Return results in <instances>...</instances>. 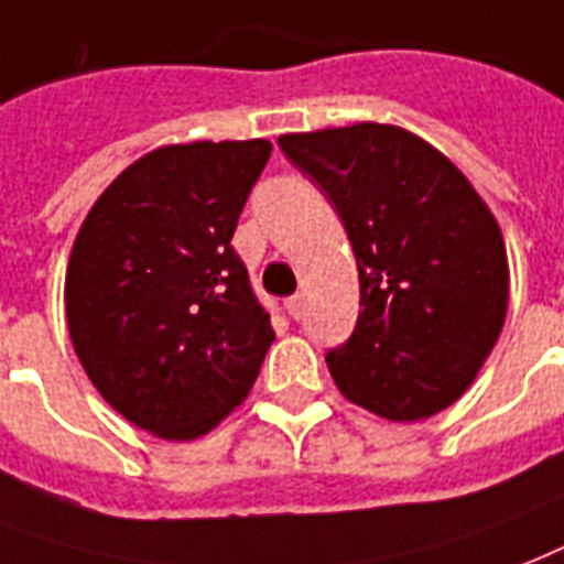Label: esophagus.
<instances>
[{"label": "esophagus", "instance_id": "1", "mask_svg": "<svg viewBox=\"0 0 564 564\" xmlns=\"http://www.w3.org/2000/svg\"><path fill=\"white\" fill-rule=\"evenodd\" d=\"M286 311H290L292 319H301V311H304V295H292V299H286Z\"/></svg>", "mask_w": 564, "mask_h": 564}]
</instances>
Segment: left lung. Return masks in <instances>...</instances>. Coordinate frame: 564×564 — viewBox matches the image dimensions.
I'll use <instances>...</instances> for the list:
<instances>
[{
    "mask_svg": "<svg viewBox=\"0 0 564 564\" xmlns=\"http://www.w3.org/2000/svg\"><path fill=\"white\" fill-rule=\"evenodd\" d=\"M325 188L358 263V325L328 351L339 393L393 423L464 397L500 339L509 257L491 206L429 141L393 123L286 132Z\"/></svg>",
    "mask_w": 564,
    "mask_h": 564,
    "instance_id": "1",
    "label": "left lung"
}]
</instances>
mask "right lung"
<instances>
[{"label": "right lung", "mask_w": 564, "mask_h": 564, "mask_svg": "<svg viewBox=\"0 0 564 564\" xmlns=\"http://www.w3.org/2000/svg\"><path fill=\"white\" fill-rule=\"evenodd\" d=\"M272 141L165 144L111 180L73 239L76 358L123 420L195 441L251 393L274 330L234 230Z\"/></svg>", "instance_id": "add662e5"}]
</instances>
